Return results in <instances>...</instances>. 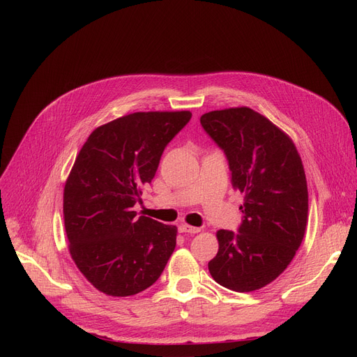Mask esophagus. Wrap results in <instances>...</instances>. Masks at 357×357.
Segmentation results:
<instances>
[{
	"label": "esophagus",
	"mask_w": 357,
	"mask_h": 357,
	"mask_svg": "<svg viewBox=\"0 0 357 357\" xmlns=\"http://www.w3.org/2000/svg\"><path fill=\"white\" fill-rule=\"evenodd\" d=\"M179 231H181V233H188V234H195V233H199L201 229L188 226V224H181V226H179Z\"/></svg>",
	"instance_id": "obj_1"
}]
</instances>
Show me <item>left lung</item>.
Instances as JSON below:
<instances>
[{"label": "left lung", "instance_id": "left-lung-1", "mask_svg": "<svg viewBox=\"0 0 357 357\" xmlns=\"http://www.w3.org/2000/svg\"><path fill=\"white\" fill-rule=\"evenodd\" d=\"M199 121L226 153L233 188L245 194L238 233L217 231L208 271L224 288L260 289L288 268L305 234L303 160L291 137L249 107L205 112Z\"/></svg>", "mask_w": 357, "mask_h": 357}]
</instances>
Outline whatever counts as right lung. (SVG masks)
I'll return each mask as SVG.
<instances>
[{"label": "right lung", "instance_id": "right-lung-1", "mask_svg": "<svg viewBox=\"0 0 357 357\" xmlns=\"http://www.w3.org/2000/svg\"><path fill=\"white\" fill-rule=\"evenodd\" d=\"M190 111L133 112L97 127L75 159L63 190L69 253L81 273L111 296L152 287L176 246V226L137 215L165 147Z\"/></svg>", "mask_w": 357, "mask_h": 357}]
</instances>
